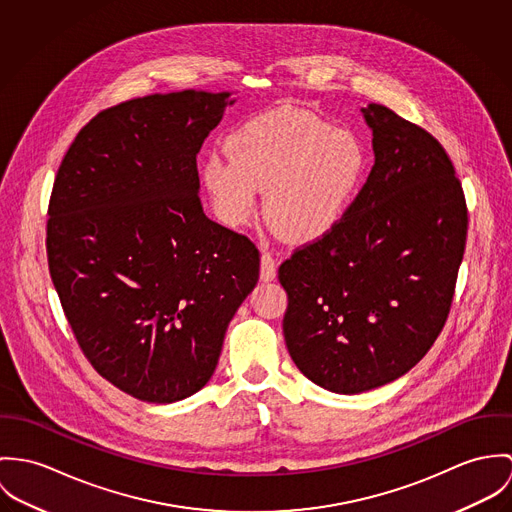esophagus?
<instances>
[{
	"mask_svg": "<svg viewBox=\"0 0 512 512\" xmlns=\"http://www.w3.org/2000/svg\"><path fill=\"white\" fill-rule=\"evenodd\" d=\"M275 277H277L275 257H273L269 251H265V253L261 255V281L269 283V281H273Z\"/></svg>",
	"mask_w": 512,
	"mask_h": 512,
	"instance_id": "obj_1",
	"label": "esophagus"
}]
</instances>
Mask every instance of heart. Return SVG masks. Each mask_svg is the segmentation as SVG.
Instances as JSON below:
<instances>
[{"label":"heart","instance_id":"b5f03b06","mask_svg":"<svg viewBox=\"0 0 512 512\" xmlns=\"http://www.w3.org/2000/svg\"><path fill=\"white\" fill-rule=\"evenodd\" d=\"M228 147L231 159L212 155L202 169L220 218L245 224L259 190H267V216L294 241L336 228L365 172L357 137L316 115H265L233 133Z\"/></svg>","mask_w":512,"mask_h":512}]
</instances>
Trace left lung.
I'll use <instances>...</instances> for the list:
<instances>
[{
    "label": "left lung",
    "instance_id": "obj_1",
    "mask_svg": "<svg viewBox=\"0 0 512 512\" xmlns=\"http://www.w3.org/2000/svg\"><path fill=\"white\" fill-rule=\"evenodd\" d=\"M361 114L375 153L367 182L336 228L279 267L288 353L340 395L383 387L428 353L467 237L463 188L438 139L381 104Z\"/></svg>",
    "mask_w": 512,
    "mask_h": 512
}]
</instances>
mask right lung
<instances>
[{
  "label": "right lung",
  "mask_w": 512,
  "mask_h": 512,
  "mask_svg": "<svg viewBox=\"0 0 512 512\" xmlns=\"http://www.w3.org/2000/svg\"><path fill=\"white\" fill-rule=\"evenodd\" d=\"M229 92L135 98L90 119L58 167L47 257L92 367L167 404L214 375L228 324L259 281V249L202 208L196 155Z\"/></svg>",
  "instance_id": "right-lung-1"
}]
</instances>
